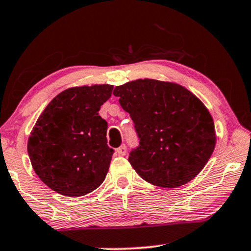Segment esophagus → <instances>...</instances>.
I'll use <instances>...</instances> for the list:
<instances>
[{
	"mask_svg": "<svg viewBox=\"0 0 251 251\" xmlns=\"http://www.w3.org/2000/svg\"><path fill=\"white\" fill-rule=\"evenodd\" d=\"M117 153H118V155H120V156L125 155L126 153H127V148H126V146L125 145L120 146V147L117 149Z\"/></svg>",
	"mask_w": 251,
	"mask_h": 251,
	"instance_id": "1",
	"label": "esophagus"
}]
</instances>
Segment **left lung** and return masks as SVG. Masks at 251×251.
Returning a JSON list of instances; mask_svg holds the SVG:
<instances>
[{"instance_id":"left-lung-1","label":"left lung","mask_w":251,"mask_h":251,"mask_svg":"<svg viewBox=\"0 0 251 251\" xmlns=\"http://www.w3.org/2000/svg\"><path fill=\"white\" fill-rule=\"evenodd\" d=\"M113 95L140 139L128 161L142 179L178 188L201 173L217 136L210 111L198 97L182 85L151 78L118 85Z\"/></svg>"}]
</instances>
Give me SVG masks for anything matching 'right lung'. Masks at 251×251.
<instances>
[{
  "label": "right lung",
  "mask_w": 251,
  "mask_h": 251,
  "mask_svg": "<svg viewBox=\"0 0 251 251\" xmlns=\"http://www.w3.org/2000/svg\"><path fill=\"white\" fill-rule=\"evenodd\" d=\"M112 89L110 84L66 89L50 100L31 131L27 153L33 170L60 195H88L105 179L113 149L107 146V123L98 111Z\"/></svg>",
  "instance_id": "1"
}]
</instances>
